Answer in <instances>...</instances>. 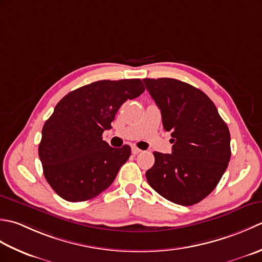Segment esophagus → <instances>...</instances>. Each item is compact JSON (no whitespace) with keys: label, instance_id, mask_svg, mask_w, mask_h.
<instances>
[{"label":"esophagus","instance_id":"obj_1","mask_svg":"<svg viewBox=\"0 0 262 262\" xmlns=\"http://www.w3.org/2000/svg\"><path fill=\"white\" fill-rule=\"evenodd\" d=\"M131 150H132V154H133V155H137V154H139V152L141 151L140 149H139V148H138V147H136V146H132Z\"/></svg>","mask_w":262,"mask_h":262}]
</instances>
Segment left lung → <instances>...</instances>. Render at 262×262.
<instances>
[{
	"instance_id": "left-lung-1",
	"label": "left lung",
	"mask_w": 262,
	"mask_h": 262,
	"mask_svg": "<svg viewBox=\"0 0 262 262\" xmlns=\"http://www.w3.org/2000/svg\"><path fill=\"white\" fill-rule=\"evenodd\" d=\"M161 110L172 154L154 152L149 185L182 206L198 204L216 188L231 159V135L215 104L200 89L176 79H143Z\"/></svg>"
}]
</instances>
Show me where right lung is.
I'll use <instances>...</instances> for the list:
<instances>
[{
	"label": "right lung",
	"mask_w": 262,
	"mask_h": 262,
	"mask_svg": "<svg viewBox=\"0 0 262 262\" xmlns=\"http://www.w3.org/2000/svg\"><path fill=\"white\" fill-rule=\"evenodd\" d=\"M143 92L140 79L100 80L58 101L42 126L38 155L46 181L61 198L90 200L113 183L131 148H112L101 135L121 105Z\"/></svg>",
	"instance_id": "right-lung-1"
}]
</instances>
